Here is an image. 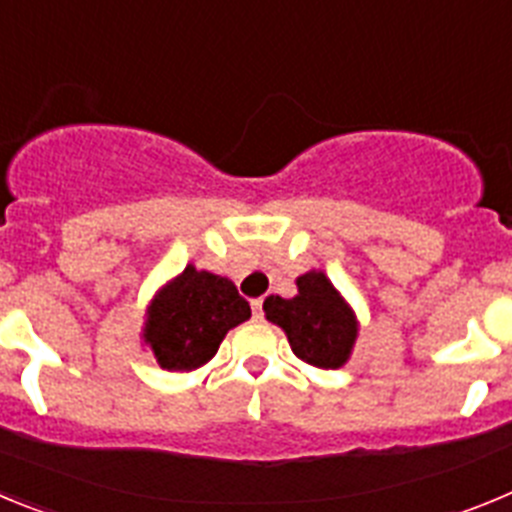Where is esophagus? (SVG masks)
<instances>
[{
  "label": "esophagus",
  "instance_id": "34e87169",
  "mask_svg": "<svg viewBox=\"0 0 512 512\" xmlns=\"http://www.w3.org/2000/svg\"><path fill=\"white\" fill-rule=\"evenodd\" d=\"M251 307H253V318H264V300H261V297L251 300Z\"/></svg>",
  "mask_w": 512,
  "mask_h": 512
}]
</instances>
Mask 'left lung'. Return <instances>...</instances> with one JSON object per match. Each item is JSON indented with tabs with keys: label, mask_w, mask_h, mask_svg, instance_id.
<instances>
[{
	"label": "left lung",
	"mask_w": 512,
	"mask_h": 512,
	"mask_svg": "<svg viewBox=\"0 0 512 512\" xmlns=\"http://www.w3.org/2000/svg\"><path fill=\"white\" fill-rule=\"evenodd\" d=\"M264 312L266 320L287 333L297 359L318 369H338L351 356L359 333L356 315L323 271L312 269L297 277V295L292 300L266 297Z\"/></svg>",
	"instance_id": "obj_1"
}]
</instances>
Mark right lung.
Instances as JSON below:
<instances>
[{
    "label": "right lung",
    "instance_id": "right-lung-1",
    "mask_svg": "<svg viewBox=\"0 0 512 512\" xmlns=\"http://www.w3.org/2000/svg\"><path fill=\"white\" fill-rule=\"evenodd\" d=\"M251 318V305L230 279L192 264L148 305L143 341L161 369L192 372L217 354L225 333Z\"/></svg>",
    "mask_w": 512,
    "mask_h": 512
}]
</instances>
